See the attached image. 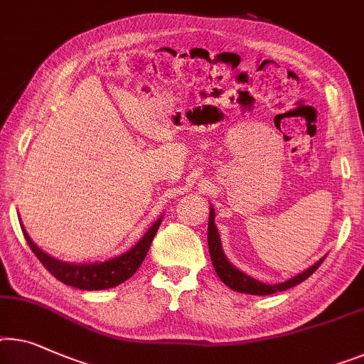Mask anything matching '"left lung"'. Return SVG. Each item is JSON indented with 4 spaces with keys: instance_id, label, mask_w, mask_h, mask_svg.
Segmentation results:
<instances>
[{
    "instance_id": "obj_1",
    "label": "left lung",
    "mask_w": 364,
    "mask_h": 364,
    "mask_svg": "<svg viewBox=\"0 0 364 364\" xmlns=\"http://www.w3.org/2000/svg\"><path fill=\"white\" fill-rule=\"evenodd\" d=\"M214 219H215V213H214L213 205H210L208 243H209L210 259H213V267L222 283H224L225 286H229L230 289H234L237 292H243V294H253V296H269V294H274V292H278V291H286V289H289V287H294L299 283H302V281H306L309 276L314 273V271L321 267L322 262L325 259V257L321 258L317 263H314L311 268H307L306 271H302V273H299V274L292 276V278L284 281V283H278V284L259 283L258 279H255V278H252V276L243 273V271L237 269L234 264L227 259V257L224 255V250H222L220 235H219V232H217Z\"/></svg>"
}]
</instances>
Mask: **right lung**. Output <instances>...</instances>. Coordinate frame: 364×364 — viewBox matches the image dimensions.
I'll return each instance as SVG.
<instances>
[{"label":"right lung","mask_w":364,"mask_h":364,"mask_svg":"<svg viewBox=\"0 0 364 364\" xmlns=\"http://www.w3.org/2000/svg\"><path fill=\"white\" fill-rule=\"evenodd\" d=\"M164 220V215H160L159 219L154 222V225L150 227L140 240L135 245L127 250L126 253L119 255L106 259V262H95V263H68L60 262V259L50 257L46 252H42L34 242L31 240V237L27 235V232L23 229L24 238L29 243L31 250L39 258V262L43 264L48 273L53 278L62 281L63 284L77 287V289L83 291H101V289H109V287H116L122 284L124 281H127L135 271L139 269L142 264L144 258L147 257V252L154 242V237L159 230V227Z\"/></svg>","instance_id":"obj_1"}]
</instances>
